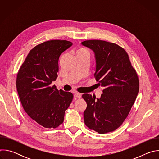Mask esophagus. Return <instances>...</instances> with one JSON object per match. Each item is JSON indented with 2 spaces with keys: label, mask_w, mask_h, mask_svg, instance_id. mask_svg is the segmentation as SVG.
Returning <instances> with one entry per match:
<instances>
[{
  "label": "esophagus",
  "mask_w": 159,
  "mask_h": 159,
  "mask_svg": "<svg viewBox=\"0 0 159 159\" xmlns=\"http://www.w3.org/2000/svg\"><path fill=\"white\" fill-rule=\"evenodd\" d=\"M82 97V94L80 93H75L74 94V98H77V99H80Z\"/></svg>",
  "instance_id": "esophagus-1"
}]
</instances>
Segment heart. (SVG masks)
<instances>
[{"instance_id":"1","label":"heart","mask_w":159,"mask_h":159,"mask_svg":"<svg viewBox=\"0 0 159 159\" xmlns=\"http://www.w3.org/2000/svg\"><path fill=\"white\" fill-rule=\"evenodd\" d=\"M86 52L84 49H83V48H80L79 51H78V52Z\"/></svg>"}]
</instances>
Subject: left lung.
<instances>
[{
  "mask_svg": "<svg viewBox=\"0 0 159 159\" xmlns=\"http://www.w3.org/2000/svg\"><path fill=\"white\" fill-rule=\"evenodd\" d=\"M82 45L91 49L96 61L94 77L104 89L100 99L84 94L85 125L104 134L118 128L133 105L139 91V80L126 52L119 45L103 40H87Z\"/></svg>",
  "mask_w": 159,
  "mask_h": 159,
  "instance_id": "obj_1",
  "label": "left lung"
}]
</instances>
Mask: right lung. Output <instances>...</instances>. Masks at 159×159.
Here are the masks:
<instances>
[{"label": "right lung", "mask_w": 159, "mask_h": 159, "mask_svg": "<svg viewBox=\"0 0 159 159\" xmlns=\"http://www.w3.org/2000/svg\"><path fill=\"white\" fill-rule=\"evenodd\" d=\"M72 45L66 40L43 42L30 50L17 74V93L27 115L38 124L55 128L63 123L73 94L58 90L53 81L58 77L60 55Z\"/></svg>", "instance_id": "add662e5"}]
</instances>
